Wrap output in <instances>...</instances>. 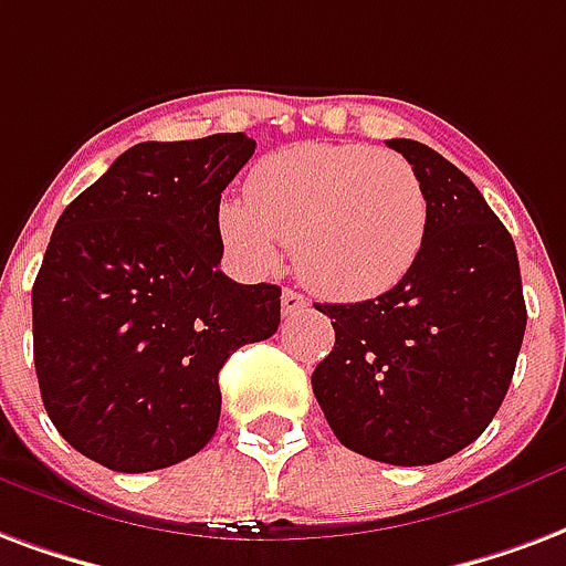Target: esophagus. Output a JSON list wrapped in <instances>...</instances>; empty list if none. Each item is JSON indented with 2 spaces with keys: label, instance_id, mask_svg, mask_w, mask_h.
I'll use <instances>...</instances> for the list:
<instances>
[{
  "label": "esophagus",
  "instance_id": "esophagus-1",
  "mask_svg": "<svg viewBox=\"0 0 566 566\" xmlns=\"http://www.w3.org/2000/svg\"><path fill=\"white\" fill-rule=\"evenodd\" d=\"M305 308V296L296 294V291H284L282 294V312L284 315H296Z\"/></svg>",
  "mask_w": 566,
  "mask_h": 566
}]
</instances>
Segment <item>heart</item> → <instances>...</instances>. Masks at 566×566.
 <instances>
[{"instance_id": "1", "label": "heart", "mask_w": 566, "mask_h": 566, "mask_svg": "<svg viewBox=\"0 0 566 566\" xmlns=\"http://www.w3.org/2000/svg\"><path fill=\"white\" fill-rule=\"evenodd\" d=\"M429 200L401 155L366 144H300L261 158L249 195L219 207V233L254 272L294 245L296 272L329 300H371L413 270Z\"/></svg>"}]
</instances>
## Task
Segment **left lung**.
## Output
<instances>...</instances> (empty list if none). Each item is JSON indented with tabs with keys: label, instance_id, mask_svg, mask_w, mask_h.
I'll use <instances>...</instances> for the list:
<instances>
[{
	"label": "left lung",
	"instance_id": "1",
	"mask_svg": "<svg viewBox=\"0 0 566 566\" xmlns=\"http://www.w3.org/2000/svg\"><path fill=\"white\" fill-rule=\"evenodd\" d=\"M387 146L426 188V242L387 294L317 305L336 345L312 389L347 450L413 468L485 432L516 371L528 312L513 237L474 182L426 144Z\"/></svg>",
	"mask_w": 566,
	"mask_h": 566
}]
</instances>
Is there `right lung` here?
I'll return each instance as SVG.
<instances>
[{
    "label": "right lung",
    "mask_w": 566,
    "mask_h": 566,
    "mask_svg": "<svg viewBox=\"0 0 566 566\" xmlns=\"http://www.w3.org/2000/svg\"><path fill=\"white\" fill-rule=\"evenodd\" d=\"M245 134L125 149L53 228L32 287L41 401L92 462L144 474L219 429V371L282 321V287L219 270L221 191Z\"/></svg>",
    "instance_id": "1"
}]
</instances>
